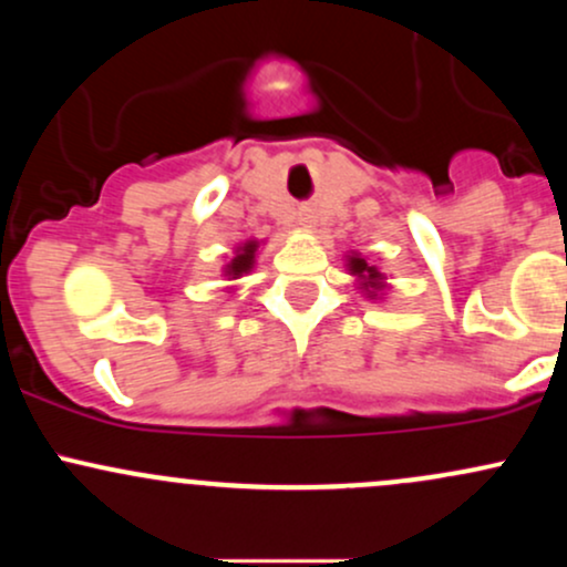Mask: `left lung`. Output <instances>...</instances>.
Segmentation results:
<instances>
[{
	"instance_id": "8db88e82",
	"label": "left lung",
	"mask_w": 567,
	"mask_h": 567,
	"mask_svg": "<svg viewBox=\"0 0 567 567\" xmlns=\"http://www.w3.org/2000/svg\"><path fill=\"white\" fill-rule=\"evenodd\" d=\"M347 266H349L351 275L360 279L362 290H365L368 298H375V296H379V290H383V279H386V277H383L381 271L375 269V266H370L365 258L357 256V252H354V256H349Z\"/></svg>"
}]
</instances>
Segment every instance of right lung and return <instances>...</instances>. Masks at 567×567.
<instances>
[{"label":"right lung","mask_w":567,"mask_h":567,"mask_svg":"<svg viewBox=\"0 0 567 567\" xmlns=\"http://www.w3.org/2000/svg\"><path fill=\"white\" fill-rule=\"evenodd\" d=\"M256 250H258L256 239H247V243L239 245L237 256L224 266V275L229 279H239L243 275H247V271L252 269V264H256Z\"/></svg>","instance_id":"obj_1"}]
</instances>
